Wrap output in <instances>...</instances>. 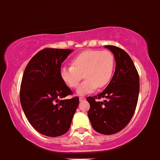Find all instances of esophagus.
I'll return each mask as SVG.
<instances>
[{
	"mask_svg": "<svg viewBox=\"0 0 160 160\" xmlns=\"http://www.w3.org/2000/svg\"><path fill=\"white\" fill-rule=\"evenodd\" d=\"M79 100H80V101H83V100H85V98L84 97H80L79 98Z\"/></svg>",
	"mask_w": 160,
	"mask_h": 160,
	"instance_id": "1",
	"label": "esophagus"
}]
</instances>
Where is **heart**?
Listing matches in <instances>:
<instances>
[{
	"label": "heart",
	"instance_id": "heart-1",
	"mask_svg": "<svg viewBox=\"0 0 160 160\" xmlns=\"http://www.w3.org/2000/svg\"><path fill=\"white\" fill-rule=\"evenodd\" d=\"M71 65L61 69V78L68 87L75 88L83 75L86 80L76 90L78 95L82 96L109 84L114 73V57L109 50H86L73 58Z\"/></svg>",
	"mask_w": 160,
	"mask_h": 160
}]
</instances>
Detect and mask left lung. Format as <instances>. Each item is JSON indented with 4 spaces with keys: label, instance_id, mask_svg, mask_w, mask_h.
I'll list each match as a JSON object with an SVG mask.
<instances>
[{
    "label": "left lung",
    "instance_id": "8db88e82",
    "mask_svg": "<svg viewBox=\"0 0 160 160\" xmlns=\"http://www.w3.org/2000/svg\"><path fill=\"white\" fill-rule=\"evenodd\" d=\"M115 59L112 79L102 92L87 98L90 105L88 117L92 128L102 135H113L129 123L135 113L139 93V78L128 53L121 48L104 46ZM103 97L102 102L98 101Z\"/></svg>",
    "mask_w": 160,
    "mask_h": 160
}]
</instances>
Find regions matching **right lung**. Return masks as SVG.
<instances>
[{
	"label": "right lung",
	"instance_id": "obj_1",
	"mask_svg": "<svg viewBox=\"0 0 160 160\" xmlns=\"http://www.w3.org/2000/svg\"><path fill=\"white\" fill-rule=\"evenodd\" d=\"M73 50L44 49L32 58L22 77L20 100L29 123L49 137L69 131L79 98L64 99L72 91L62 81V63ZM62 99V100H60Z\"/></svg>",
	"mask_w": 160,
	"mask_h": 160
}]
</instances>
